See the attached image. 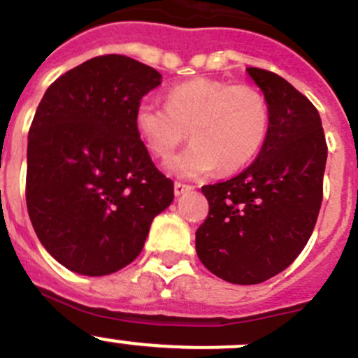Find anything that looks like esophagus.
Returning <instances> with one entry per match:
<instances>
[{
	"label": "esophagus",
	"instance_id": "1",
	"mask_svg": "<svg viewBox=\"0 0 358 358\" xmlns=\"http://www.w3.org/2000/svg\"><path fill=\"white\" fill-rule=\"evenodd\" d=\"M190 189H192V187H190V185H185V183L175 182V196H182L183 192H189Z\"/></svg>",
	"mask_w": 358,
	"mask_h": 358
}]
</instances>
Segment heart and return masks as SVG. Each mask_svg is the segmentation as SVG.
Instances as JSON below:
<instances>
[{"instance_id": "heart-1", "label": "heart", "mask_w": 358, "mask_h": 358, "mask_svg": "<svg viewBox=\"0 0 358 358\" xmlns=\"http://www.w3.org/2000/svg\"><path fill=\"white\" fill-rule=\"evenodd\" d=\"M138 136L152 155L169 159L187 131L192 143L169 162L183 178L238 171L266 140L269 106L255 87L224 80L192 78L166 92V106L141 101L134 112Z\"/></svg>"}]
</instances>
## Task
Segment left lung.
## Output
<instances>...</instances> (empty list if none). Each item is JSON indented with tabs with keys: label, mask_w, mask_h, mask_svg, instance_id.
<instances>
[{
	"label": "left lung",
	"mask_w": 358,
	"mask_h": 358,
	"mask_svg": "<svg viewBox=\"0 0 358 358\" xmlns=\"http://www.w3.org/2000/svg\"><path fill=\"white\" fill-rule=\"evenodd\" d=\"M269 106L259 155L238 176L204 185L210 204L196 231L201 262L218 278L255 285L303 252L324 194L327 143L317 108L285 78L246 68Z\"/></svg>",
	"instance_id": "left-lung-1"
}]
</instances>
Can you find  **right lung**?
Segmentation results:
<instances>
[{
	"instance_id": "1",
	"label": "right lung",
	"mask_w": 358,
	"mask_h": 358,
	"mask_svg": "<svg viewBox=\"0 0 358 358\" xmlns=\"http://www.w3.org/2000/svg\"><path fill=\"white\" fill-rule=\"evenodd\" d=\"M161 80L126 55H99L59 76L38 105L27 136V213L69 271L105 276L126 267L173 203V182L134 127L136 106Z\"/></svg>"
}]
</instances>
